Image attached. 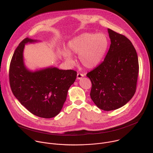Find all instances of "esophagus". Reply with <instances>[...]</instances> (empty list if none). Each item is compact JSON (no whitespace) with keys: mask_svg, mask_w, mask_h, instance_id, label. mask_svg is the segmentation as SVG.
Segmentation results:
<instances>
[{"mask_svg":"<svg viewBox=\"0 0 153 153\" xmlns=\"http://www.w3.org/2000/svg\"><path fill=\"white\" fill-rule=\"evenodd\" d=\"M83 74H82V73H77V79H80L82 77H83Z\"/></svg>","mask_w":153,"mask_h":153,"instance_id":"34e87169","label":"esophagus"}]
</instances>
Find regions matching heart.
<instances>
[{
    "label": "heart",
    "instance_id": "obj_1",
    "mask_svg": "<svg viewBox=\"0 0 153 153\" xmlns=\"http://www.w3.org/2000/svg\"><path fill=\"white\" fill-rule=\"evenodd\" d=\"M108 38L103 33H85L77 36L68 44L70 51L79 55L81 64L86 68H93L100 63L108 47ZM62 55L68 62H74L71 54L64 51Z\"/></svg>",
    "mask_w": 153,
    "mask_h": 153
}]
</instances>
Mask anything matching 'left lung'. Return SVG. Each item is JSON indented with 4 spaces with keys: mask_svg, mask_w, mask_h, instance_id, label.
I'll return each instance as SVG.
<instances>
[{
    "mask_svg": "<svg viewBox=\"0 0 153 153\" xmlns=\"http://www.w3.org/2000/svg\"><path fill=\"white\" fill-rule=\"evenodd\" d=\"M111 45L104 60L86 74L92 86L90 96L104 111L118 109L128 102L136 91L138 57L126 37L108 29Z\"/></svg>",
    "mask_w": 153,
    "mask_h": 153,
    "instance_id": "1",
    "label": "left lung"
}]
</instances>
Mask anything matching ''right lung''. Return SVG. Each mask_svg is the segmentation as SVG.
Returning a JSON list of instances; mask_svg holds the SVG:
<instances>
[{"instance_id":"obj_1","label":"right lung","mask_w":153,"mask_h":153,"mask_svg":"<svg viewBox=\"0 0 153 153\" xmlns=\"http://www.w3.org/2000/svg\"><path fill=\"white\" fill-rule=\"evenodd\" d=\"M36 41L27 37L16 48L10 65V85L14 96L31 113L52 118L61 111L77 72L56 67L35 72L27 70L23 59L25 44Z\"/></svg>"}]
</instances>
